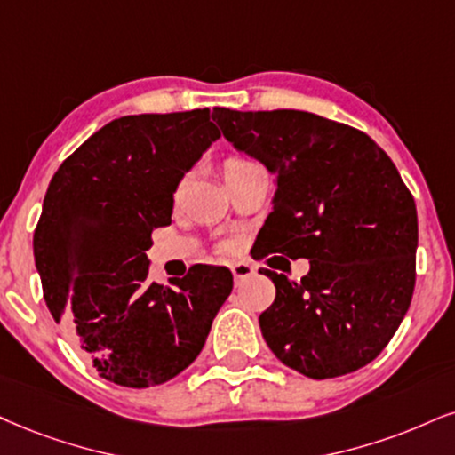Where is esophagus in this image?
<instances>
[{"mask_svg":"<svg viewBox=\"0 0 455 455\" xmlns=\"http://www.w3.org/2000/svg\"><path fill=\"white\" fill-rule=\"evenodd\" d=\"M232 274H234V280H236V283L240 284L243 280L253 276L255 266H253V263H249V261H238V263H234V266H232Z\"/></svg>","mask_w":455,"mask_h":455,"instance_id":"1","label":"esophagus"}]
</instances>
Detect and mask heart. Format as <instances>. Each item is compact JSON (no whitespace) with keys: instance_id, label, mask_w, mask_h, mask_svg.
I'll list each match as a JSON object with an SVG mask.
<instances>
[{"instance_id":"b5f03b06","label":"heart","mask_w":455,"mask_h":455,"mask_svg":"<svg viewBox=\"0 0 455 455\" xmlns=\"http://www.w3.org/2000/svg\"><path fill=\"white\" fill-rule=\"evenodd\" d=\"M244 164H251V162H244V160H228V162H226V175H228V172L236 171V168H240V166H244ZM185 183H188V179H181V181H179L177 189H175V196H179V194L183 192Z\"/></svg>"}]
</instances>
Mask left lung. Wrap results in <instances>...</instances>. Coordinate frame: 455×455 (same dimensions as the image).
<instances>
[{
  "mask_svg": "<svg viewBox=\"0 0 455 455\" xmlns=\"http://www.w3.org/2000/svg\"><path fill=\"white\" fill-rule=\"evenodd\" d=\"M238 151L276 175L261 253L310 259L299 283L263 270L276 299L263 339L287 367L338 378L388 346L416 287L418 212L411 192L371 137L295 109H212Z\"/></svg>",
  "mask_w": 455,
  "mask_h": 455,
  "instance_id": "obj_1",
  "label": "left lung"
}]
</instances>
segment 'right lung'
<instances>
[{
  "label": "right lung",
  "instance_id": "obj_1",
  "mask_svg": "<svg viewBox=\"0 0 455 455\" xmlns=\"http://www.w3.org/2000/svg\"><path fill=\"white\" fill-rule=\"evenodd\" d=\"M209 109L124 116L54 172L33 234L44 299L100 378L164 384L196 361L232 293L228 267L196 263L149 283L151 232L171 223L172 194L221 137Z\"/></svg>",
  "mask_w": 455,
  "mask_h": 455
}]
</instances>
